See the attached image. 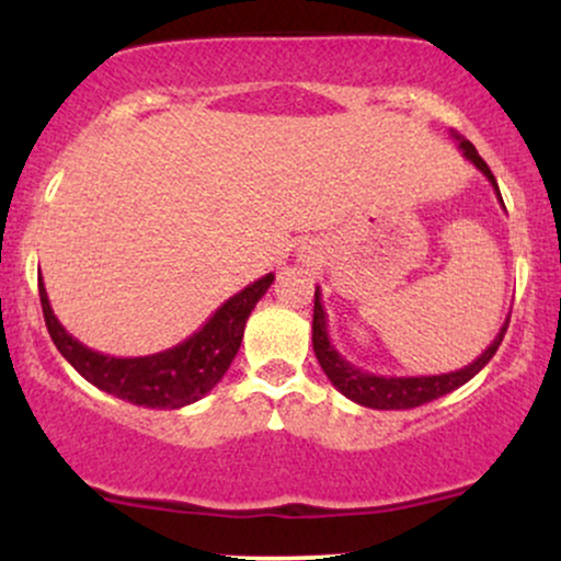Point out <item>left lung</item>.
<instances>
[{
    "mask_svg": "<svg viewBox=\"0 0 561 561\" xmlns=\"http://www.w3.org/2000/svg\"><path fill=\"white\" fill-rule=\"evenodd\" d=\"M450 137L459 141V150L465 152L469 163H472L474 169H478L482 176L493 184L495 197H499V203L504 205L499 184H495V176L491 173V169H488L485 160L478 156L472 141H467L456 131H450ZM508 317H512V313H508ZM506 327H508V319L504 321V327H501V332L495 334L493 343L488 345L472 364H467L465 369L448 371V375H430V377H382V375H371V371L358 369V366H353L347 358L340 356L337 347H334L330 340V327H327V313H324V306H321L319 287H317V295H313V353H317L321 369H324V375L330 377L334 388L343 392L345 398H351L353 403L366 405V409H385V411L416 409V405L430 403L435 401V398L446 396L450 390L461 388V385L469 382V379L478 375L482 366L495 356V351H499L501 340H504L506 334Z\"/></svg>",
    "mask_w": 561,
    "mask_h": 561,
    "instance_id": "1",
    "label": "left lung"
}]
</instances>
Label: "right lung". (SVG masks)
Instances as JSON below:
<instances>
[{"label":"right lung","instance_id":"1","mask_svg":"<svg viewBox=\"0 0 561 561\" xmlns=\"http://www.w3.org/2000/svg\"><path fill=\"white\" fill-rule=\"evenodd\" d=\"M272 282L274 274L261 276L259 282L240 289L221 308H216L214 317L184 343L137 358L105 356V353L92 351V347L79 343L73 334H68L66 327L57 321L53 306H49L44 282H38V298H42L49 337L62 353V358L87 382L134 405L182 409V405L199 401L227 375L237 351H240L250 311L266 295Z\"/></svg>","mask_w":561,"mask_h":561}]
</instances>
